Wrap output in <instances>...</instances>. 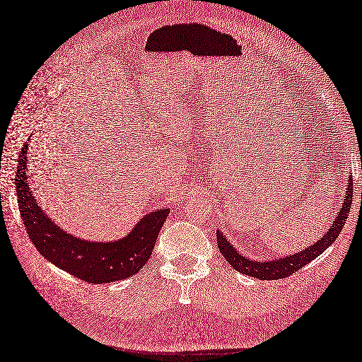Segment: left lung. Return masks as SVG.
Returning <instances> with one entry per match:
<instances>
[{"label":"left lung","mask_w":362,"mask_h":362,"mask_svg":"<svg viewBox=\"0 0 362 362\" xmlns=\"http://www.w3.org/2000/svg\"><path fill=\"white\" fill-rule=\"evenodd\" d=\"M352 194H354V182L349 173V185H347L344 202L339 211V216L334 219L325 235L320 237V240H317V242L313 243L312 246L296 253V255H288L280 259H272V261L250 259L247 257H243L240 252H237L235 247L231 246V243L226 240V237L221 231H216L218 247L223 255V258L231 264L233 269H235L242 274L257 277L259 280L285 279L298 272L300 269H303L305 264H309L310 261L317 258L320 253H322L325 249H328V246H331L334 242H336L339 234L343 230L347 216H349V210L352 206Z\"/></svg>","instance_id":"8db88e82"}]
</instances>
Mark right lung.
I'll return each instance as SVG.
<instances>
[{
	"label": "right lung",
	"mask_w": 362,
	"mask_h": 362,
	"mask_svg": "<svg viewBox=\"0 0 362 362\" xmlns=\"http://www.w3.org/2000/svg\"><path fill=\"white\" fill-rule=\"evenodd\" d=\"M25 143L18 159L16 194L21 218L34 246L58 269L89 284H110L139 273L149 261L158 234L168 216V209H158L136 223L132 231L115 242H86L61 230L47 218L26 183Z\"/></svg>",
	"instance_id": "obj_1"
}]
</instances>
